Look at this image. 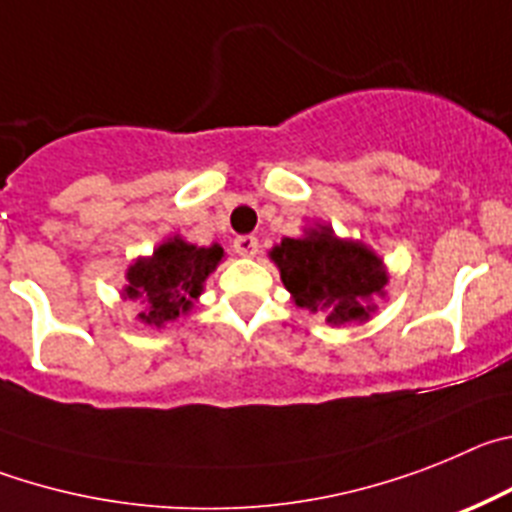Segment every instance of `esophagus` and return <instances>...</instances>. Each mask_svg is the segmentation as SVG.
<instances>
[{"label":"esophagus","instance_id":"esophagus-1","mask_svg":"<svg viewBox=\"0 0 512 512\" xmlns=\"http://www.w3.org/2000/svg\"><path fill=\"white\" fill-rule=\"evenodd\" d=\"M257 250H260V245H257V237H252V234H242V237L234 239V252L242 257H255Z\"/></svg>","mask_w":512,"mask_h":512}]
</instances>
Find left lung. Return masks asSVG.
Masks as SVG:
<instances>
[{"instance_id":"obj_1","label":"left lung","mask_w":512,"mask_h":512,"mask_svg":"<svg viewBox=\"0 0 512 512\" xmlns=\"http://www.w3.org/2000/svg\"><path fill=\"white\" fill-rule=\"evenodd\" d=\"M280 270L290 301L321 313L329 326L365 324L385 298L390 273L382 257L359 239H344L329 227L303 229L301 237H283L267 252Z\"/></svg>"}]
</instances>
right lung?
Returning <instances> with one entry per match:
<instances>
[{"label":"right lung","instance_id":"right-lung-1","mask_svg":"<svg viewBox=\"0 0 512 512\" xmlns=\"http://www.w3.org/2000/svg\"><path fill=\"white\" fill-rule=\"evenodd\" d=\"M224 260L222 245H191L181 234L163 239L150 255L130 262L124 273L122 301L140 306L137 321L153 329H165L188 316L204 293L206 278Z\"/></svg>","mask_w":512,"mask_h":512}]
</instances>
